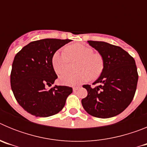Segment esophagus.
Instances as JSON below:
<instances>
[{
	"mask_svg": "<svg viewBox=\"0 0 147 147\" xmlns=\"http://www.w3.org/2000/svg\"><path fill=\"white\" fill-rule=\"evenodd\" d=\"M79 88H80V86L74 87V88H73V90H74V91H76V90H77L79 89Z\"/></svg>",
	"mask_w": 147,
	"mask_h": 147,
	"instance_id": "obj_1",
	"label": "esophagus"
}]
</instances>
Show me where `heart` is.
Returning a JSON list of instances; mask_svg holds the SVG:
<instances>
[{
    "mask_svg": "<svg viewBox=\"0 0 147 147\" xmlns=\"http://www.w3.org/2000/svg\"><path fill=\"white\" fill-rule=\"evenodd\" d=\"M65 53L57 51L54 54L51 59L54 70L57 74H63L59 77L62 85L75 86L90 79L96 80L100 75L105 67V61L102 55L93 53L91 48L75 44L66 48ZM79 61L77 69L80 71L76 74H64L69 69L70 61Z\"/></svg>",
    "mask_w": 147,
    "mask_h": 147,
    "instance_id": "b5f03b06",
    "label": "heart"
}]
</instances>
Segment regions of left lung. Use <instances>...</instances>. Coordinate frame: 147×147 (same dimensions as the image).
<instances>
[{
	"instance_id": "left-lung-1",
	"label": "left lung",
	"mask_w": 147,
	"mask_h": 147,
	"mask_svg": "<svg viewBox=\"0 0 147 147\" xmlns=\"http://www.w3.org/2000/svg\"><path fill=\"white\" fill-rule=\"evenodd\" d=\"M88 43L103 57L105 67L92 88L83 85L88 96L82 99L87 113L94 117L107 119L122 113L134 97L138 75L135 59L121 47L102 41Z\"/></svg>"
}]
</instances>
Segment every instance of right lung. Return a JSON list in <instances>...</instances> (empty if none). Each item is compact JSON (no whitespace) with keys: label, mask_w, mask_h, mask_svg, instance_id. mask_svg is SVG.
Instances as JSON below:
<instances>
[{"label":"right lung","mask_w":147,"mask_h":147,"mask_svg":"<svg viewBox=\"0 0 147 147\" xmlns=\"http://www.w3.org/2000/svg\"><path fill=\"white\" fill-rule=\"evenodd\" d=\"M71 40L42 39L30 42L16 54L10 82L14 96L26 111L36 117L58 113L65 105L72 88L55 85L57 79L52 65L54 53Z\"/></svg>","instance_id":"1"}]
</instances>
